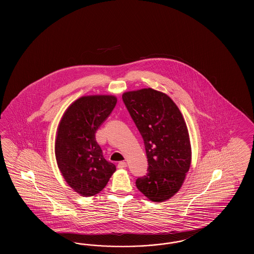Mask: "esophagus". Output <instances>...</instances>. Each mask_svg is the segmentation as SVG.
I'll return each mask as SVG.
<instances>
[{
  "label": "esophagus",
  "mask_w": 254,
  "mask_h": 254,
  "mask_svg": "<svg viewBox=\"0 0 254 254\" xmlns=\"http://www.w3.org/2000/svg\"><path fill=\"white\" fill-rule=\"evenodd\" d=\"M127 163L126 162H120L119 164H118V169H125V168H127Z\"/></svg>",
  "instance_id": "obj_1"
}]
</instances>
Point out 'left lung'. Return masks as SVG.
Segmentation results:
<instances>
[{
	"label": "left lung",
	"mask_w": 254,
	"mask_h": 254,
	"mask_svg": "<svg viewBox=\"0 0 254 254\" xmlns=\"http://www.w3.org/2000/svg\"><path fill=\"white\" fill-rule=\"evenodd\" d=\"M123 101L143 137L147 173L137 189L153 202L176 193L191 162L190 135L181 111L167 94L143 88L123 94Z\"/></svg>",
	"instance_id": "8db88e82"
}]
</instances>
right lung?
<instances>
[{"mask_svg":"<svg viewBox=\"0 0 254 254\" xmlns=\"http://www.w3.org/2000/svg\"><path fill=\"white\" fill-rule=\"evenodd\" d=\"M117 98L93 95L79 98L65 110L55 142L62 175L74 191L89 197L99 193L116 170L98 145L95 133L115 108Z\"/></svg>","mask_w":254,"mask_h":254,"instance_id":"add662e5","label":"right lung"}]
</instances>
